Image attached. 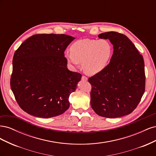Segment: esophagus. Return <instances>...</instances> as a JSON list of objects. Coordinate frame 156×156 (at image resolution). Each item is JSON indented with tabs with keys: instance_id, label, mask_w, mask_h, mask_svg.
I'll list each match as a JSON object with an SVG mask.
<instances>
[{
	"instance_id": "obj_1",
	"label": "esophagus",
	"mask_w": 156,
	"mask_h": 156,
	"mask_svg": "<svg viewBox=\"0 0 156 156\" xmlns=\"http://www.w3.org/2000/svg\"><path fill=\"white\" fill-rule=\"evenodd\" d=\"M82 80L84 81H88V78L86 76H82Z\"/></svg>"
}]
</instances>
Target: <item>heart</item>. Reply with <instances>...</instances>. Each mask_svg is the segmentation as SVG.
<instances>
[{
	"label": "heart",
	"instance_id": "b5f03b06",
	"mask_svg": "<svg viewBox=\"0 0 156 156\" xmlns=\"http://www.w3.org/2000/svg\"><path fill=\"white\" fill-rule=\"evenodd\" d=\"M70 53L64 58L71 67L77 68L82 62L84 72L94 75L102 72L108 66L113 53L111 43L106 40L83 39L77 40L70 46Z\"/></svg>",
	"mask_w": 156,
	"mask_h": 156
}]
</instances>
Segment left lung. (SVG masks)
Instances as JSON below:
<instances>
[{
	"label": "left lung",
	"instance_id": "1",
	"mask_svg": "<svg viewBox=\"0 0 156 156\" xmlns=\"http://www.w3.org/2000/svg\"><path fill=\"white\" fill-rule=\"evenodd\" d=\"M98 37L109 40L114 51L107 68L88 79L92 85L91 107L99 116L109 119L129 115L144 92L143 57L128 37L120 33L104 32Z\"/></svg>",
	"mask_w": 156,
	"mask_h": 156
}]
</instances>
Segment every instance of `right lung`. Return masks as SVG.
I'll list each match as a JSON object with an SVG mask.
<instances>
[{
	"label": "right lung",
	"instance_id": "right-lung-1",
	"mask_svg": "<svg viewBox=\"0 0 156 156\" xmlns=\"http://www.w3.org/2000/svg\"><path fill=\"white\" fill-rule=\"evenodd\" d=\"M75 39L66 34H35L15 52L12 90L22 109L48 119L63 114L82 75L69 71L64 51Z\"/></svg>",
	"mask_w": 156,
	"mask_h": 156
}]
</instances>
